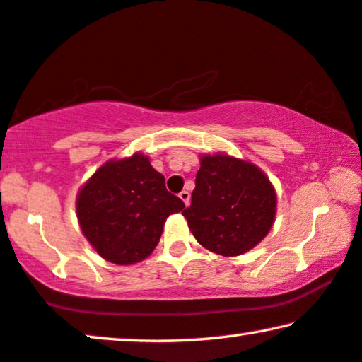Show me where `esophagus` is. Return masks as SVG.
Wrapping results in <instances>:
<instances>
[{
    "label": "esophagus",
    "mask_w": 362,
    "mask_h": 362,
    "mask_svg": "<svg viewBox=\"0 0 362 362\" xmlns=\"http://www.w3.org/2000/svg\"><path fill=\"white\" fill-rule=\"evenodd\" d=\"M179 197H180L182 202L185 203V206H188V204H190V193H188L187 190H182V192L179 193Z\"/></svg>",
    "instance_id": "1"
}]
</instances>
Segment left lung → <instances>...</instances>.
<instances>
[{
  "instance_id": "obj_1",
  "label": "left lung",
  "mask_w": 362,
  "mask_h": 362,
  "mask_svg": "<svg viewBox=\"0 0 362 362\" xmlns=\"http://www.w3.org/2000/svg\"><path fill=\"white\" fill-rule=\"evenodd\" d=\"M182 214L204 249L237 257L265 239L276 193L257 165L228 154L202 156L190 208Z\"/></svg>"
}]
</instances>
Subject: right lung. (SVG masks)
<instances>
[{
    "label": "right lung",
    "mask_w": 362,
    "mask_h": 362,
    "mask_svg": "<svg viewBox=\"0 0 362 362\" xmlns=\"http://www.w3.org/2000/svg\"><path fill=\"white\" fill-rule=\"evenodd\" d=\"M183 208L182 199L167 192L164 175L139 153L99 167L76 199L84 237L117 265L144 260L158 245L165 219Z\"/></svg>",
    "instance_id": "add662e5"
}]
</instances>
